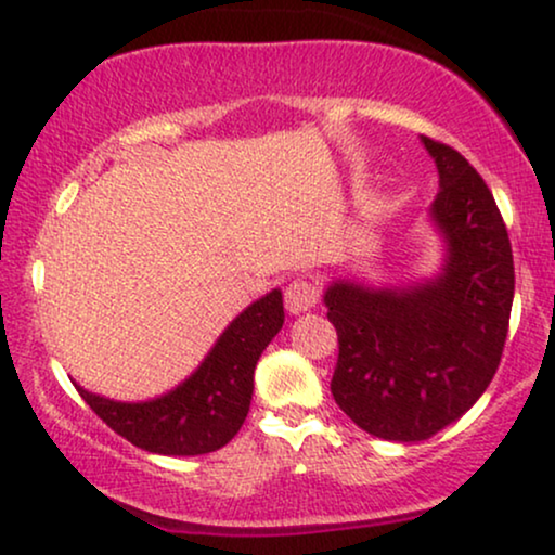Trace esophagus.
Returning <instances> with one entry per match:
<instances>
[{
  "label": "esophagus",
  "mask_w": 555,
  "mask_h": 555,
  "mask_svg": "<svg viewBox=\"0 0 555 555\" xmlns=\"http://www.w3.org/2000/svg\"><path fill=\"white\" fill-rule=\"evenodd\" d=\"M318 298H321V293H318V285L310 278H293L285 287V306L295 315L315 308Z\"/></svg>",
  "instance_id": "1"
}]
</instances>
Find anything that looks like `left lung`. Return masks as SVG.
<instances>
[{"mask_svg": "<svg viewBox=\"0 0 555 555\" xmlns=\"http://www.w3.org/2000/svg\"><path fill=\"white\" fill-rule=\"evenodd\" d=\"M439 171L431 222L442 272L401 291L336 280L323 300L338 333L331 391L369 435L422 442L460 420L495 376L511 323L515 268L492 192L460 151L422 135Z\"/></svg>", "mask_w": 555, "mask_h": 555, "instance_id": "1", "label": "left lung"}]
</instances>
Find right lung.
I'll return each instance as SVG.
<instances>
[{
    "label": "right lung",
    "instance_id": "obj_1",
    "mask_svg": "<svg viewBox=\"0 0 555 555\" xmlns=\"http://www.w3.org/2000/svg\"><path fill=\"white\" fill-rule=\"evenodd\" d=\"M283 293L272 291L234 318L202 366L151 401H113L75 384L86 404L128 442L156 454H207L237 435L253 401L255 366L283 328Z\"/></svg>",
    "mask_w": 555,
    "mask_h": 555
}]
</instances>
